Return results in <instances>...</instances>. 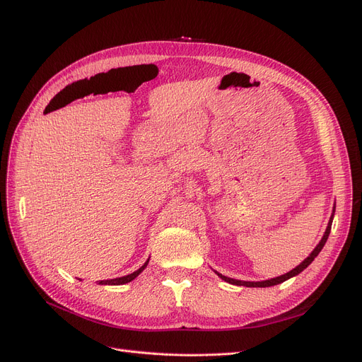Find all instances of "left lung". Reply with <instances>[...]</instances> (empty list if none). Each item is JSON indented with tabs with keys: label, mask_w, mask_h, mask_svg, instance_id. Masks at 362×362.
I'll list each match as a JSON object with an SVG mask.
<instances>
[{
	"label": "left lung",
	"mask_w": 362,
	"mask_h": 362,
	"mask_svg": "<svg viewBox=\"0 0 362 362\" xmlns=\"http://www.w3.org/2000/svg\"><path fill=\"white\" fill-rule=\"evenodd\" d=\"M333 217H334V206H333V214H332V217H330V220H329V224H327V229H326V232H325V236L321 238V240H320V243L315 246V250L310 254V257H307L305 259H303L298 267H295L293 270H291L289 273H286V274H283V276H279V277H274V279H270V280H264V281H243V280H236V279H230V277H226V276H223V274H220V273H217L218 274V277H221L224 281H227V283H232V284H236V286H246V288H270V286H274V284H279V283H283V281H286L288 279H291V277H293V276H296V274H299L300 272H303L305 270L308 265L314 261V258L320 254V251L322 250V246L326 245V242H327V239H329V235H330V230H332V223H333Z\"/></svg>",
	"instance_id": "8db88e82"
}]
</instances>
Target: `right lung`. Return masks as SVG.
I'll return each instance as SVG.
<instances>
[{
    "mask_svg": "<svg viewBox=\"0 0 362 362\" xmlns=\"http://www.w3.org/2000/svg\"><path fill=\"white\" fill-rule=\"evenodd\" d=\"M148 261L149 259H146V262L142 265V267L138 269L136 272H133L132 274H127V276H123V277H117V279H110V280H100V284H124V283H129L135 277H138L145 270V267L148 265Z\"/></svg>",
    "mask_w": 362,
    "mask_h": 362,
    "instance_id": "right-lung-1",
    "label": "right lung"
}]
</instances>
